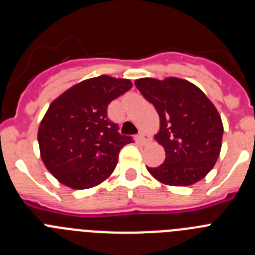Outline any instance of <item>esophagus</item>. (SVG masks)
Listing matches in <instances>:
<instances>
[{"label":"esophagus","instance_id":"obj_1","mask_svg":"<svg viewBox=\"0 0 255 255\" xmlns=\"http://www.w3.org/2000/svg\"><path fill=\"white\" fill-rule=\"evenodd\" d=\"M138 140L140 141L141 144H147L148 141L150 140V136L145 134V132H140V134L138 135Z\"/></svg>","mask_w":255,"mask_h":255}]
</instances>
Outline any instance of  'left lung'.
<instances>
[{"mask_svg": "<svg viewBox=\"0 0 255 255\" xmlns=\"http://www.w3.org/2000/svg\"><path fill=\"white\" fill-rule=\"evenodd\" d=\"M135 85L158 112L154 139L166 152L158 167H147L164 185H193L220 157L224 125L215 105L193 83L179 78H141Z\"/></svg>", "mask_w": 255, "mask_h": 255, "instance_id": "1", "label": "left lung"}]
</instances>
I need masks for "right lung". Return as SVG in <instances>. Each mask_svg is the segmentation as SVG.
<instances>
[{"label": "right lung", "mask_w": 255, "mask_h": 255, "mask_svg": "<svg viewBox=\"0 0 255 255\" xmlns=\"http://www.w3.org/2000/svg\"><path fill=\"white\" fill-rule=\"evenodd\" d=\"M131 87L129 79L101 75L69 88L49 105L38 143L44 166L61 184L83 190L114 172L119 152L131 138L117 131L107 107Z\"/></svg>", "instance_id": "1"}]
</instances>
